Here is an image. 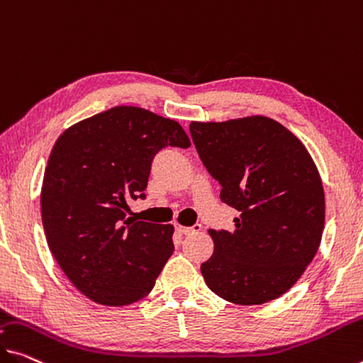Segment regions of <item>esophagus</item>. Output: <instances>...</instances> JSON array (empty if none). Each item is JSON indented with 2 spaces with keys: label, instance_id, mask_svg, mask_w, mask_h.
I'll return each instance as SVG.
<instances>
[{
  "label": "esophagus",
  "instance_id": "obj_1",
  "mask_svg": "<svg viewBox=\"0 0 363 363\" xmlns=\"http://www.w3.org/2000/svg\"><path fill=\"white\" fill-rule=\"evenodd\" d=\"M201 230V225L199 224H194L191 227H183V225H177V232L183 233V235H189V233H194V232H199Z\"/></svg>",
  "mask_w": 363,
  "mask_h": 363
}]
</instances>
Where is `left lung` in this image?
<instances>
[{
    "label": "left lung",
    "mask_w": 363,
    "mask_h": 363,
    "mask_svg": "<svg viewBox=\"0 0 363 363\" xmlns=\"http://www.w3.org/2000/svg\"><path fill=\"white\" fill-rule=\"evenodd\" d=\"M194 147L220 199L238 211L235 230H213L201 264L208 287L237 305L286 294L320 248L325 191L316 165L287 128L267 116L189 125Z\"/></svg>",
    "instance_id": "obj_1"
}]
</instances>
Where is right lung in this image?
<instances>
[{
	"instance_id": "add662e5",
	"label": "right lung",
	"mask_w": 363,
	"mask_h": 363,
	"mask_svg": "<svg viewBox=\"0 0 363 363\" xmlns=\"http://www.w3.org/2000/svg\"><path fill=\"white\" fill-rule=\"evenodd\" d=\"M167 146H191L177 121L113 107L68 128L42 183V224L61 271L100 305L146 297L174 253V225L133 220L128 201L146 198L150 165Z\"/></svg>"
}]
</instances>
